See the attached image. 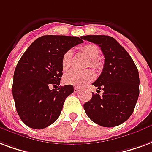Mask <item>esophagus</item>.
Masks as SVG:
<instances>
[{"label":"esophagus","instance_id":"obj_1","mask_svg":"<svg viewBox=\"0 0 152 152\" xmlns=\"http://www.w3.org/2000/svg\"><path fill=\"white\" fill-rule=\"evenodd\" d=\"M79 90H80V88H78L77 87H75L74 88V93H78V92H79Z\"/></svg>","mask_w":152,"mask_h":152}]
</instances>
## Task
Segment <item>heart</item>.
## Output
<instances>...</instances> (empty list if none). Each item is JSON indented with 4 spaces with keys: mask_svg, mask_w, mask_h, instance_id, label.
Returning a JSON list of instances; mask_svg holds the SVG:
<instances>
[{
    "mask_svg": "<svg viewBox=\"0 0 152 152\" xmlns=\"http://www.w3.org/2000/svg\"><path fill=\"white\" fill-rule=\"evenodd\" d=\"M80 50L88 58H89V61L88 63V66H91L95 69H99L102 67V63L97 58L101 52L98 46L93 43H88L82 46ZM72 52L71 50H67L64 54L62 57V67L64 71H67L70 67L72 64ZM94 78L95 73L91 69L85 71L71 70L64 76V82L67 85L82 87L85 84L92 81Z\"/></svg>",
    "mask_w": 152,
    "mask_h": 152,
    "instance_id": "obj_1",
    "label": "heart"
}]
</instances>
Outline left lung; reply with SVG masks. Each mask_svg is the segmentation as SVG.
I'll list each match as a JSON object with an SVG mask.
<instances>
[{
  "mask_svg": "<svg viewBox=\"0 0 152 152\" xmlns=\"http://www.w3.org/2000/svg\"><path fill=\"white\" fill-rule=\"evenodd\" d=\"M82 39L98 45L104 57L102 74L93 83L104 91L103 95L93 93L84 109L96 124L104 127L118 126L130 118L138 101V69L127 51L110 36L87 35Z\"/></svg>",
  "mask_w": 152,
  "mask_h": 152,
  "instance_id": "1",
  "label": "left lung"
}]
</instances>
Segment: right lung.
<instances>
[{"mask_svg":"<svg viewBox=\"0 0 152 152\" xmlns=\"http://www.w3.org/2000/svg\"><path fill=\"white\" fill-rule=\"evenodd\" d=\"M82 37L44 35L33 42L18 63L13 74V96L17 112L27 126L43 129L55 122L72 85L60 84L64 54L79 43Z\"/></svg>","mask_w":152,"mask_h":152,"instance_id":"add662e5","label":"right lung"}]
</instances>
